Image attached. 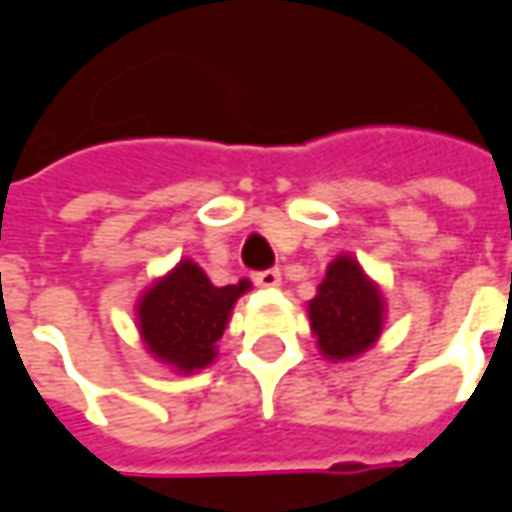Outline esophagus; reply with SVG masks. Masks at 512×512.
<instances>
[{
	"instance_id": "esophagus-1",
	"label": "esophagus",
	"mask_w": 512,
	"mask_h": 512,
	"mask_svg": "<svg viewBox=\"0 0 512 512\" xmlns=\"http://www.w3.org/2000/svg\"><path fill=\"white\" fill-rule=\"evenodd\" d=\"M253 284L256 286H278L281 284V270H259L253 273Z\"/></svg>"
}]
</instances>
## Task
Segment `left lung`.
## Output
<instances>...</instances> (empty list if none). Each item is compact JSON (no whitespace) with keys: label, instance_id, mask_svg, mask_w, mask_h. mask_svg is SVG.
Segmentation results:
<instances>
[{"label":"left lung","instance_id":"obj_1","mask_svg":"<svg viewBox=\"0 0 512 512\" xmlns=\"http://www.w3.org/2000/svg\"><path fill=\"white\" fill-rule=\"evenodd\" d=\"M311 331L328 358L344 361L372 347L383 328V297L355 259L339 256L308 303Z\"/></svg>","mask_w":512,"mask_h":512}]
</instances>
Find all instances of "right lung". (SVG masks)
<instances>
[{
  "label": "right lung",
  "instance_id": "1",
  "mask_svg": "<svg viewBox=\"0 0 512 512\" xmlns=\"http://www.w3.org/2000/svg\"><path fill=\"white\" fill-rule=\"evenodd\" d=\"M248 289V281L212 286L198 264L184 259L137 303L143 342L159 361L181 372L204 369L215 361V344L226 331L231 308Z\"/></svg>",
  "mask_w": 512,
  "mask_h": 512
}]
</instances>
